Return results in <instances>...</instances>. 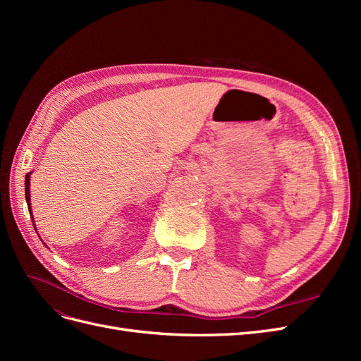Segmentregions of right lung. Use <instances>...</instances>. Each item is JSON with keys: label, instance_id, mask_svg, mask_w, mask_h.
<instances>
[{"label": "right lung", "instance_id": "obj_1", "mask_svg": "<svg viewBox=\"0 0 361 361\" xmlns=\"http://www.w3.org/2000/svg\"><path fill=\"white\" fill-rule=\"evenodd\" d=\"M30 176H31V171L27 173V176H25V200H27V204H28L30 215L32 216V212H31V199H30ZM31 220H32V218H31ZM32 223H35V221H32ZM32 226H35V224H32Z\"/></svg>", "mask_w": 361, "mask_h": 361}]
</instances>
